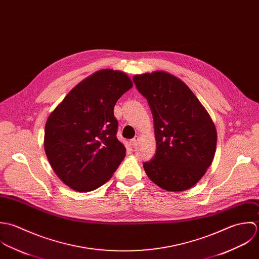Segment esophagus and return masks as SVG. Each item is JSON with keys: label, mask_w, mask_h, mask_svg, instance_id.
I'll use <instances>...</instances> for the list:
<instances>
[{"label": "esophagus", "mask_w": 259, "mask_h": 259, "mask_svg": "<svg viewBox=\"0 0 259 259\" xmlns=\"http://www.w3.org/2000/svg\"><path fill=\"white\" fill-rule=\"evenodd\" d=\"M138 141H139V137L138 136H135L131 141H130V143H131V146L132 147H135L136 145H137V143H138Z\"/></svg>", "instance_id": "34e87169"}]
</instances>
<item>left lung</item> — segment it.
Returning <instances> with one entry per match:
<instances>
[{
	"mask_svg": "<svg viewBox=\"0 0 259 259\" xmlns=\"http://www.w3.org/2000/svg\"><path fill=\"white\" fill-rule=\"evenodd\" d=\"M147 99L155 130L154 157L143 163L162 189L184 191L205 174L216 149L213 121L197 97L177 77L157 71L133 77Z\"/></svg>",
	"mask_w": 259,
	"mask_h": 259,
	"instance_id": "left-lung-1",
	"label": "left lung"
}]
</instances>
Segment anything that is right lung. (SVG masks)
Here are the masks:
<instances>
[{
  "label": "right lung",
  "instance_id": "obj_1",
  "mask_svg": "<svg viewBox=\"0 0 259 259\" xmlns=\"http://www.w3.org/2000/svg\"><path fill=\"white\" fill-rule=\"evenodd\" d=\"M132 86L125 73L100 70L74 87L49 116L46 155L67 186L79 192L95 190L124 159L114 106Z\"/></svg>",
  "mask_w": 259,
  "mask_h": 259
}]
</instances>
